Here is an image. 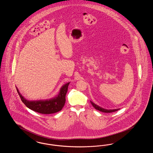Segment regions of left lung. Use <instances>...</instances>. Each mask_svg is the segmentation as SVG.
<instances>
[{
  "label": "left lung",
  "instance_id": "left-lung-1",
  "mask_svg": "<svg viewBox=\"0 0 153 153\" xmlns=\"http://www.w3.org/2000/svg\"><path fill=\"white\" fill-rule=\"evenodd\" d=\"M92 105L94 107L95 109H97L101 112H105V113H110V112H115V111H117L119 109H104V108H102V107H99V105L95 104L94 102H91Z\"/></svg>",
  "mask_w": 153,
  "mask_h": 153
}]
</instances>
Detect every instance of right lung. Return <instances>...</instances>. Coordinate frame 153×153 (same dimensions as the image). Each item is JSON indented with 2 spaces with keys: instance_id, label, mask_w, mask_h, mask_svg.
Here are the masks:
<instances>
[{
  "instance_id": "right-lung-1",
  "label": "right lung",
  "mask_w": 153,
  "mask_h": 153,
  "mask_svg": "<svg viewBox=\"0 0 153 153\" xmlns=\"http://www.w3.org/2000/svg\"><path fill=\"white\" fill-rule=\"evenodd\" d=\"M69 84V82L66 84L61 88L57 97L49 100H47L44 101H29L22 96L17 88L16 89L22 102L27 107L40 114H51L61 111L64 106L66 100V94L68 91Z\"/></svg>"
}]
</instances>
